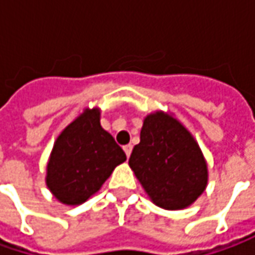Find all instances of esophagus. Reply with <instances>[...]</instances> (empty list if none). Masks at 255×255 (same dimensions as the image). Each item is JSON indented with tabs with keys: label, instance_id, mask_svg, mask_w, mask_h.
Returning a JSON list of instances; mask_svg holds the SVG:
<instances>
[{
	"label": "esophagus",
	"instance_id": "obj_1",
	"mask_svg": "<svg viewBox=\"0 0 255 255\" xmlns=\"http://www.w3.org/2000/svg\"><path fill=\"white\" fill-rule=\"evenodd\" d=\"M132 149H133L132 144H126V146H123V150H125V153H126V156H128V157L130 156V153H132Z\"/></svg>",
	"mask_w": 255,
	"mask_h": 255
}]
</instances>
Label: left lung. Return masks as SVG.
I'll list each match as a JSON object with an SVG mask.
<instances>
[{"instance_id": "8db88e82", "label": "left lung", "mask_w": 255, "mask_h": 255, "mask_svg": "<svg viewBox=\"0 0 255 255\" xmlns=\"http://www.w3.org/2000/svg\"><path fill=\"white\" fill-rule=\"evenodd\" d=\"M129 166L154 204L167 210L190 206L207 184V164L189 130L163 112L149 115Z\"/></svg>"}]
</instances>
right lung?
<instances>
[{"label": "right lung", "instance_id": "1", "mask_svg": "<svg viewBox=\"0 0 255 255\" xmlns=\"http://www.w3.org/2000/svg\"><path fill=\"white\" fill-rule=\"evenodd\" d=\"M126 160L122 147L99 122V109L76 118L54 144L46 184L64 204H81L101 189L113 169Z\"/></svg>", "mask_w": 255, "mask_h": 255}]
</instances>
